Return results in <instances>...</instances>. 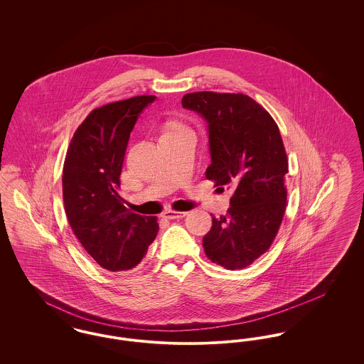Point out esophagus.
<instances>
[{"instance_id":"34e87169","label":"esophagus","mask_w":364,"mask_h":364,"mask_svg":"<svg viewBox=\"0 0 364 364\" xmlns=\"http://www.w3.org/2000/svg\"><path fill=\"white\" fill-rule=\"evenodd\" d=\"M188 213L187 211H174V210H166L164 213V218H168V220H176V218H183L186 217Z\"/></svg>"}]
</instances>
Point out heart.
Returning a JSON list of instances; mask_svg holds the SVG:
<instances>
[{
	"mask_svg": "<svg viewBox=\"0 0 364 364\" xmlns=\"http://www.w3.org/2000/svg\"><path fill=\"white\" fill-rule=\"evenodd\" d=\"M178 129H183V128L178 127V125H174L173 128L171 131H168V132H173V131H178Z\"/></svg>",
	"mask_w": 364,
	"mask_h": 364,
	"instance_id": "obj_1",
	"label": "heart"
}]
</instances>
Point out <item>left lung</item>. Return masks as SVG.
<instances>
[{
	"label": "left lung",
	"mask_w": 364,
	"mask_h": 364,
	"mask_svg": "<svg viewBox=\"0 0 364 364\" xmlns=\"http://www.w3.org/2000/svg\"><path fill=\"white\" fill-rule=\"evenodd\" d=\"M181 104L208 122L206 177L233 191L228 214L211 215L205 252L228 270L244 269L269 250L287 208L288 159L277 124L244 94L199 91Z\"/></svg>",
	"instance_id": "1"
}]
</instances>
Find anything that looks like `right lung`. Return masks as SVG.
I'll return each mask as SVG.
<instances>
[{
  "mask_svg": "<svg viewBox=\"0 0 364 364\" xmlns=\"http://www.w3.org/2000/svg\"><path fill=\"white\" fill-rule=\"evenodd\" d=\"M154 101V95H140L94 109L73 134L65 156L63 196L70 228L109 272L135 267L159 229L156 217L132 213L117 192L129 135Z\"/></svg>",
  "mask_w": 364,
  "mask_h": 364,
  "instance_id": "add662e5",
  "label": "right lung"
}]
</instances>
